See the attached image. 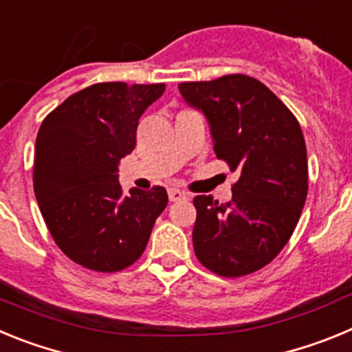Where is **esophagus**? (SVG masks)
<instances>
[{"label": "esophagus", "instance_id": "1", "mask_svg": "<svg viewBox=\"0 0 352 352\" xmlns=\"http://www.w3.org/2000/svg\"><path fill=\"white\" fill-rule=\"evenodd\" d=\"M186 195L183 194L182 190H178V188H170L169 190V201L170 203H178V201H183Z\"/></svg>", "mask_w": 352, "mask_h": 352}]
</instances>
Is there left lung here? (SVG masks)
Segmentation results:
<instances>
[{
    "instance_id": "8db88e82",
    "label": "left lung",
    "mask_w": 352,
    "mask_h": 352,
    "mask_svg": "<svg viewBox=\"0 0 352 352\" xmlns=\"http://www.w3.org/2000/svg\"><path fill=\"white\" fill-rule=\"evenodd\" d=\"M179 91L206 114L217 158L239 176L229 203L194 199L195 257L220 276L250 275L280 254L307 201L301 126L272 89L243 74L182 82Z\"/></svg>"
}]
</instances>
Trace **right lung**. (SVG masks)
I'll return each instance as SVG.
<instances>
[{
	"label": "right lung",
	"mask_w": 352,
	"mask_h": 352,
	"mask_svg": "<svg viewBox=\"0 0 352 352\" xmlns=\"http://www.w3.org/2000/svg\"><path fill=\"white\" fill-rule=\"evenodd\" d=\"M166 84L98 82L45 116L35 144L33 186L56 245L91 272L114 273L142 256L164 186L123 194L118 162L135 148V130Z\"/></svg>",
	"instance_id": "1"
}]
</instances>
